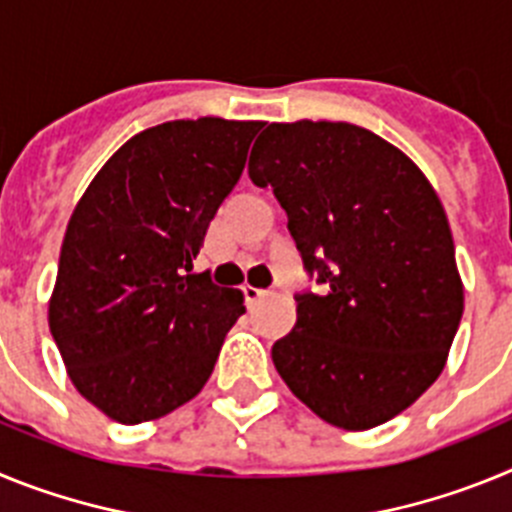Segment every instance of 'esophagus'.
<instances>
[{
  "mask_svg": "<svg viewBox=\"0 0 512 512\" xmlns=\"http://www.w3.org/2000/svg\"><path fill=\"white\" fill-rule=\"evenodd\" d=\"M243 295H246V302H251L253 305V302H259L264 295H269V292L261 287H253V284H246V287H243Z\"/></svg>",
  "mask_w": 512,
  "mask_h": 512,
  "instance_id": "1",
  "label": "esophagus"
}]
</instances>
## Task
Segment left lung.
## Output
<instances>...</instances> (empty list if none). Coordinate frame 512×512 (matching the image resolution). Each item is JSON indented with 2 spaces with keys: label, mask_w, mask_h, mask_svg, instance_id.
<instances>
[{
  "label": "left lung",
  "mask_w": 512,
  "mask_h": 512,
  "mask_svg": "<svg viewBox=\"0 0 512 512\" xmlns=\"http://www.w3.org/2000/svg\"><path fill=\"white\" fill-rule=\"evenodd\" d=\"M248 174L274 187L323 295L271 348L292 395L325 423L369 431L438 377L464 312L449 217L410 156L351 122H271Z\"/></svg>",
  "instance_id": "left-lung-1"
}]
</instances>
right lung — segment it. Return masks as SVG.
Segmentation results:
<instances>
[{"label": "right lung", "mask_w": 512, "mask_h": 512, "mask_svg": "<svg viewBox=\"0 0 512 512\" xmlns=\"http://www.w3.org/2000/svg\"><path fill=\"white\" fill-rule=\"evenodd\" d=\"M261 120H171L117 148L63 235L48 325L71 384L122 425L197 397L241 289L189 274L217 207L238 184Z\"/></svg>", "instance_id": "obj_1"}]
</instances>
